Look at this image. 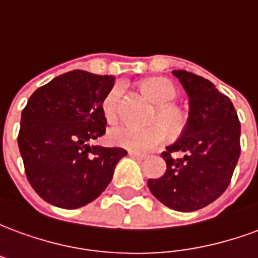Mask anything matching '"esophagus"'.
Instances as JSON below:
<instances>
[{
    "instance_id": "obj_1",
    "label": "esophagus",
    "mask_w": 258,
    "mask_h": 258,
    "mask_svg": "<svg viewBox=\"0 0 258 258\" xmlns=\"http://www.w3.org/2000/svg\"><path fill=\"white\" fill-rule=\"evenodd\" d=\"M128 155L131 157H134V159H138V160H145L146 159L145 155H142V153H137V152H128Z\"/></svg>"
}]
</instances>
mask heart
Segmentation results:
<instances>
[{"label":"heart","mask_w":258,"mask_h":258,"mask_svg":"<svg viewBox=\"0 0 258 258\" xmlns=\"http://www.w3.org/2000/svg\"><path fill=\"white\" fill-rule=\"evenodd\" d=\"M141 88L152 101L159 106L152 113L149 123L152 125L138 128L131 125H116L109 130L107 140L114 146H120L137 153H144L157 146L164 141L166 132L170 135H178L186 125V114L177 105L171 103L177 95L178 88L171 80L166 77H151L141 83ZM123 96V87L116 84L107 92L102 102V113L107 121L117 120L120 114V103Z\"/></svg>","instance_id":"heart-1"}]
</instances>
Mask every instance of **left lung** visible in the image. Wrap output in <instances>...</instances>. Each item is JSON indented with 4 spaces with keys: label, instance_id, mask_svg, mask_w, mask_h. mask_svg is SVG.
Masks as SVG:
<instances>
[{
    "label": "left lung",
    "instance_id": "left-lung-1",
    "mask_svg": "<svg viewBox=\"0 0 258 258\" xmlns=\"http://www.w3.org/2000/svg\"><path fill=\"white\" fill-rule=\"evenodd\" d=\"M189 96L182 134L162 157L164 175L148 179L152 195L177 211H195L220 198L232 178L240 155V123L232 102L214 84L186 70H173ZM174 151L184 156L174 159Z\"/></svg>",
    "mask_w": 258,
    "mask_h": 258
}]
</instances>
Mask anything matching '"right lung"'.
Masks as SVG:
<instances>
[{
	"label": "right lung",
	"instance_id": "1",
	"mask_svg": "<svg viewBox=\"0 0 258 258\" xmlns=\"http://www.w3.org/2000/svg\"><path fill=\"white\" fill-rule=\"evenodd\" d=\"M113 84V76L73 70L29 98L18 144L31 188L48 203L68 210L91 203L127 155L123 148L90 145L106 131L102 102Z\"/></svg>",
	"mask_w": 258,
	"mask_h": 258
}]
</instances>
